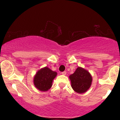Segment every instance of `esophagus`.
Returning <instances> with one entry per match:
<instances>
[{
  "label": "esophagus",
  "instance_id": "obj_1",
  "mask_svg": "<svg viewBox=\"0 0 120 120\" xmlns=\"http://www.w3.org/2000/svg\"><path fill=\"white\" fill-rule=\"evenodd\" d=\"M61 73L63 74V75H66V74H67V72L66 71H63V72H61Z\"/></svg>",
  "mask_w": 120,
  "mask_h": 120
}]
</instances>
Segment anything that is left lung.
Masks as SVG:
<instances>
[{"instance_id": "obj_1", "label": "left lung", "mask_w": 120, "mask_h": 120, "mask_svg": "<svg viewBox=\"0 0 120 120\" xmlns=\"http://www.w3.org/2000/svg\"><path fill=\"white\" fill-rule=\"evenodd\" d=\"M69 77L71 82V87L74 91L78 94H83L89 90L93 81L90 72L79 67Z\"/></svg>"}]
</instances>
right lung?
<instances>
[{
  "label": "right lung",
  "instance_id": "right-lung-1",
  "mask_svg": "<svg viewBox=\"0 0 120 120\" xmlns=\"http://www.w3.org/2000/svg\"><path fill=\"white\" fill-rule=\"evenodd\" d=\"M57 74V72L47 67L41 68L34 77V86L41 91H47L52 87V82Z\"/></svg>",
  "mask_w": 120,
  "mask_h": 120
}]
</instances>
